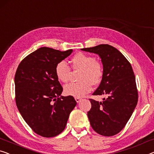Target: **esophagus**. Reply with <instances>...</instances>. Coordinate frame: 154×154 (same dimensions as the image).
Here are the masks:
<instances>
[{
	"label": "esophagus",
	"mask_w": 154,
	"mask_h": 154,
	"mask_svg": "<svg viewBox=\"0 0 154 154\" xmlns=\"http://www.w3.org/2000/svg\"><path fill=\"white\" fill-rule=\"evenodd\" d=\"M75 100H76V102H77V103L80 102V101L82 100V98H80V97H75Z\"/></svg>",
	"instance_id": "esophagus-1"
}]
</instances>
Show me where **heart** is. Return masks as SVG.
<instances>
[{"label":"heart","mask_w":154,"mask_h":154,"mask_svg":"<svg viewBox=\"0 0 154 154\" xmlns=\"http://www.w3.org/2000/svg\"><path fill=\"white\" fill-rule=\"evenodd\" d=\"M71 67L73 70H80L77 83H70L64 87V92L68 95L75 97H83L91 91L92 85L97 86L102 82L103 68L102 64L95 61L94 57L83 53H77L71 59ZM70 69L64 61L55 66V74L59 81L66 83L69 79Z\"/></svg>","instance_id":"obj_1"}]
</instances>
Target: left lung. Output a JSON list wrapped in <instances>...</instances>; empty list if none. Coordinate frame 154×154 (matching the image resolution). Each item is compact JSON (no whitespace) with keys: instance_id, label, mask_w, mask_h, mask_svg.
<instances>
[{"instance_id":"8db88e82","label":"left lung","mask_w":154,"mask_h":154,"mask_svg":"<svg viewBox=\"0 0 154 154\" xmlns=\"http://www.w3.org/2000/svg\"><path fill=\"white\" fill-rule=\"evenodd\" d=\"M82 50L97 54L103 64V77L93 95H106L102 102L90 99L88 118L92 128L102 136H112L127 125L136 108L138 94L131 65L118 49L100 44Z\"/></svg>"}]
</instances>
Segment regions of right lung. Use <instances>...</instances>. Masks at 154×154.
<instances>
[{
  "mask_svg": "<svg viewBox=\"0 0 154 154\" xmlns=\"http://www.w3.org/2000/svg\"><path fill=\"white\" fill-rule=\"evenodd\" d=\"M72 52L40 48L23 59L17 68L16 104L29 127L41 136L61 134L77 104L72 96L61 95L63 88L55 74L57 64Z\"/></svg>",
  "mask_w": 154,
  "mask_h": 154,
  "instance_id": "right-lung-1",
  "label": "right lung"
}]
</instances>
